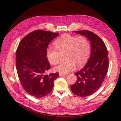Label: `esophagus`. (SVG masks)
Here are the masks:
<instances>
[{"label":"esophagus","mask_w":121,"mask_h":121,"mask_svg":"<svg viewBox=\"0 0 121 121\" xmlns=\"http://www.w3.org/2000/svg\"><path fill=\"white\" fill-rule=\"evenodd\" d=\"M67 74H62V73H59V75L60 76V77H64V76H66Z\"/></svg>","instance_id":"esophagus-1"}]
</instances>
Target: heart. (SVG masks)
Returning a JSON list of instances; mask_svg holds the SVG:
<instances>
[{"label": "heart", "instance_id": "1", "mask_svg": "<svg viewBox=\"0 0 121 121\" xmlns=\"http://www.w3.org/2000/svg\"><path fill=\"white\" fill-rule=\"evenodd\" d=\"M55 48L48 47L46 56L50 64H58L60 54H64L65 59L54 68V70L62 74L71 72L76 65L80 67L87 61L90 53V44L83 36H74L68 34L63 35L54 42Z\"/></svg>", "mask_w": 121, "mask_h": 121}]
</instances>
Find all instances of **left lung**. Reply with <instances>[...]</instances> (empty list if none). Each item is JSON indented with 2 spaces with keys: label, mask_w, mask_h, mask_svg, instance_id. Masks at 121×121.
<instances>
[{
  "label": "left lung",
  "mask_w": 121,
  "mask_h": 121,
  "mask_svg": "<svg viewBox=\"0 0 121 121\" xmlns=\"http://www.w3.org/2000/svg\"><path fill=\"white\" fill-rule=\"evenodd\" d=\"M85 36L91 45L90 56L85 66L75 73L77 80L71 86V91L78 96L85 97L96 92L103 83L108 69V57L104 42L92 32L75 31Z\"/></svg>",
  "instance_id": "left-lung-1"
}]
</instances>
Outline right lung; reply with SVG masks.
Listing matches in <instances>:
<instances>
[{"mask_svg":"<svg viewBox=\"0 0 121 121\" xmlns=\"http://www.w3.org/2000/svg\"><path fill=\"white\" fill-rule=\"evenodd\" d=\"M59 33L38 30L25 36L16 52V68L21 83L27 93L42 98L52 91L59 73L44 74L50 68L46 56L49 43Z\"/></svg>","mask_w":121,"mask_h":121,"instance_id":"add662e5","label":"right lung"}]
</instances>
